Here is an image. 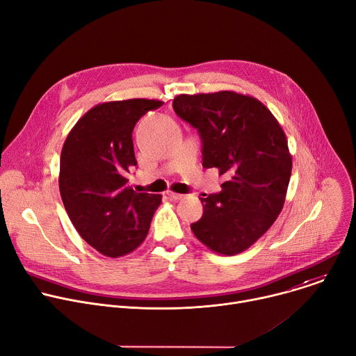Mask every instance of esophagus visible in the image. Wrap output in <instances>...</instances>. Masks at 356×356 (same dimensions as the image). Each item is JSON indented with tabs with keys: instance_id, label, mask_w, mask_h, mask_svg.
<instances>
[{
	"instance_id": "obj_1",
	"label": "esophagus",
	"mask_w": 356,
	"mask_h": 356,
	"mask_svg": "<svg viewBox=\"0 0 356 356\" xmlns=\"http://www.w3.org/2000/svg\"><path fill=\"white\" fill-rule=\"evenodd\" d=\"M168 196L172 199V200H181L184 197V195H179V193H173V191H169Z\"/></svg>"
}]
</instances>
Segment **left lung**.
Returning <instances> with one entry per match:
<instances>
[{
    "mask_svg": "<svg viewBox=\"0 0 356 356\" xmlns=\"http://www.w3.org/2000/svg\"><path fill=\"white\" fill-rule=\"evenodd\" d=\"M179 118L199 131L203 168L227 181L202 197L203 216L190 227L211 251L236 255L251 247L282 210L293 157L282 127L260 101L233 90L179 95Z\"/></svg>",
    "mask_w": 356,
    "mask_h": 356,
    "instance_id": "obj_1",
    "label": "left lung"
}]
</instances>
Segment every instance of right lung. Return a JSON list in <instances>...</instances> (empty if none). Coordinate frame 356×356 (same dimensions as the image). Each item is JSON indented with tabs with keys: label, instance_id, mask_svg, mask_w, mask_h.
I'll use <instances>...</instances> for the list:
<instances>
[{
	"label": "right lung",
	"instance_id": "1",
	"mask_svg": "<svg viewBox=\"0 0 356 356\" xmlns=\"http://www.w3.org/2000/svg\"><path fill=\"white\" fill-rule=\"evenodd\" d=\"M156 99L105 102L72 127L60 152L59 191L79 236L112 258L136 250L161 203L160 195L136 193L129 175L138 165L132 132Z\"/></svg>",
	"mask_w": 356,
	"mask_h": 356
}]
</instances>
